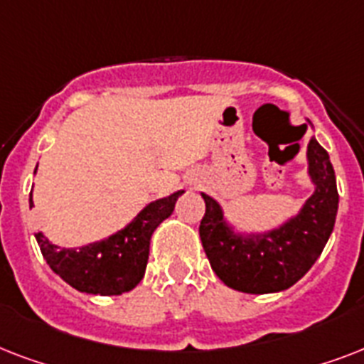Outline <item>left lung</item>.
Returning a JSON list of instances; mask_svg holds the SVG:
<instances>
[{
  "label": "left lung",
  "mask_w": 364,
  "mask_h": 364,
  "mask_svg": "<svg viewBox=\"0 0 364 364\" xmlns=\"http://www.w3.org/2000/svg\"><path fill=\"white\" fill-rule=\"evenodd\" d=\"M306 160L314 193L294 215L264 232L238 230L221 204L202 193L205 215L200 240L211 268L227 287L249 294L279 293L299 282L321 255L338 211L336 176L328 153L314 136Z\"/></svg>",
  "instance_id": "obj_1"
}]
</instances>
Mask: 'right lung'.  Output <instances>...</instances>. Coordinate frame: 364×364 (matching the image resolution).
Wrapping results in <instances>:
<instances>
[{
    "instance_id": "add662e5",
    "label": "right lung",
    "mask_w": 364,
    "mask_h": 364,
    "mask_svg": "<svg viewBox=\"0 0 364 364\" xmlns=\"http://www.w3.org/2000/svg\"><path fill=\"white\" fill-rule=\"evenodd\" d=\"M183 193L185 191H177L154 200L124 228L82 247H58L43 232H37L36 240L50 270L77 291L102 296L128 293L143 279L151 236L160 223L173 213L177 198ZM30 208H33L31 193Z\"/></svg>"
}]
</instances>
